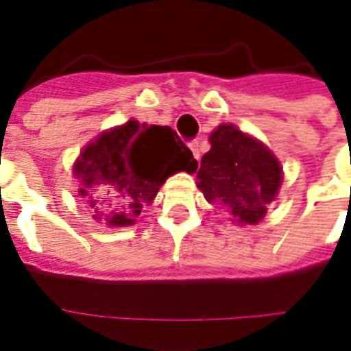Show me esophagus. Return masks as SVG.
Instances as JSON below:
<instances>
[{"label": "esophagus", "mask_w": 351, "mask_h": 351, "mask_svg": "<svg viewBox=\"0 0 351 351\" xmlns=\"http://www.w3.org/2000/svg\"><path fill=\"white\" fill-rule=\"evenodd\" d=\"M189 149H191V152H193V156L197 158V160H200V143L197 140L195 141H189Z\"/></svg>", "instance_id": "1"}]
</instances>
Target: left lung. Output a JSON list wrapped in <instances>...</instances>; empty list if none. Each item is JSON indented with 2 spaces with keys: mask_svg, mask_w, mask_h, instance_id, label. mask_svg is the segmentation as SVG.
Returning <instances> with one entry per match:
<instances>
[{
  "mask_svg": "<svg viewBox=\"0 0 351 351\" xmlns=\"http://www.w3.org/2000/svg\"><path fill=\"white\" fill-rule=\"evenodd\" d=\"M200 160L197 187L237 224H258L276 199L283 173L278 158L235 125H219Z\"/></svg>",
  "mask_w": 351,
  "mask_h": 351,
  "instance_id": "1",
  "label": "left lung"
}]
</instances>
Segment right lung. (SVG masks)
<instances>
[{"instance_id":"add662e5","label":"right lung","mask_w":351,"mask_h":351,"mask_svg":"<svg viewBox=\"0 0 351 351\" xmlns=\"http://www.w3.org/2000/svg\"><path fill=\"white\" fill-rule=\"evenodd\" d=\"M195 169L197 160L173 128L130 119L88 143L75 162L73 175L93 217L114 228L136 223L167 176Z\"/></svg>"}]
</instances>
